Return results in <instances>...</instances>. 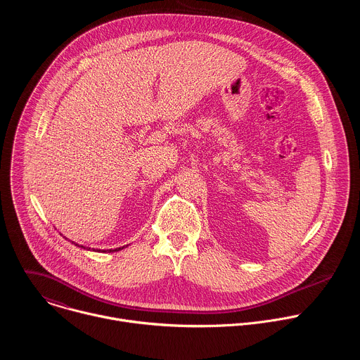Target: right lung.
I'll list each match as a JSON object with an SVG mask.
<instances>
[{
    "label": "right lung",
    "mask_w": 360,
    "mask_h": 360,
    "mask_svg": "<svg viewBox=\"0 0 360 360\" xmlns=\"http://www.w3.org/2000/svg\"><path fill=\"white\" fill-rule=\"evenodd\" d=\"M65 238V236H64ZM65 239H68V238H65ZM70 240V239H68ZM70 242H72L75 246H78V248H81V249H86V250H92V252H118V250H121V249H124V248H127V246H122V248H115V249H91V248H86V246H84V245H79V243H75L74 240H70Z\"/></svg>",
    "instance_id": "add662e5"
}]
</instances>
